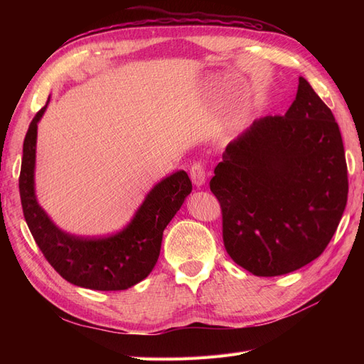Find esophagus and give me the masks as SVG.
Listing matches in <instances>:
<instances>
[{
  "label": "esophagus",
  "instance_id": "esophagus-1",
  "mask_svg": "<svg viewBox=\"0 0 364 364\" xmlns=\"http://www.w3.org/2000/svg\"><path fill=\"white\" fill-rule=\"evenodd\" d=\"M190 176H191V181L194 185L197 186H202L206 181V174H205V165L200 161H196L191 165V170H190Z\"/></svg>",
  "mask_w": 364,
  "mask_h": 364
}]
</instances>
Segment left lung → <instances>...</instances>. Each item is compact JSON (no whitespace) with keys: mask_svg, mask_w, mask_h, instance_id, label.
Segmentation results:
<instances>
[{"mask_svg":"<svg viewBox=\"0 0 364 364\" xmlns=\"http://www.w3.org/2000/svg\"><path fill=\"white\" fill-rule=\"evenodd\" d=\"M209 188L226 252L247 272L278 277L322 255L345 211L348 167L331 109L304 77L285 115L229 142Z\"/></svg>","mask_w":364,"mask_h":364,"instance_id":"left-lung-1","label":"left lung"}]
</instances>
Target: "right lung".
<instances>
[{
	"label": "right lung",
	"instance_id": "obj_1",
	"mask_svg": "<svg viewBox=\"0 0 364 364\" xmlns=\"http://www.w3.org/2000/svg\"><path fill=\"white\" fill-rule=\"evenodd\" d=\"M47 105L31 119L24 138L19 196L27 226L43 257L63 279L91 290H127L155 267L164 229L191 193V181L183 170L162 179L146 196L130 223L114 235L90 238L63 232L39 206L35 194L38 123Z\"/></svg>",
	"mask_w": 364,
	"mask_h": 364
}]
</instances>
